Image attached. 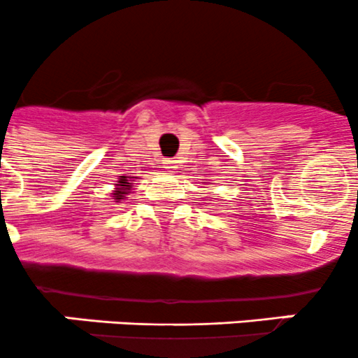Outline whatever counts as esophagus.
I'll return each mask as SVG.
<instances>
[{
  "label": "esophagus",
  "mask_w": 358,
  "mask_h": 358,
  "mask_svg": "<svg viewBox=\"0 0 358 358\" xmlns=\"http://www.w3.org/2000/svg\"><path fill=\"white\" fill-rule=\"evenodd\" d=\"M164 165L169 172H176V169H178V162H176L174 158H167V160H164Z\"/></svg>",
  "instance_id": "esophagus-1"
}]
</instances>
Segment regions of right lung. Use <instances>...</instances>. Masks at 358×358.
I'll return each instance as SVG.
<instances>
[{"label": "right lung", "instance_id": "add662e5", "mask_svg": "<svg viewBox=\"0 0 358 358\" xmlns=\"http://www.w3.org/2000/svg\"><path fill=\"white\" fill-rule=\"evenodd\" d=\"M127 180H129V178L122 176V179H120V187H116V191H115V193H113V196H115L116 201L125 200V194H129L130 182H127Z\"/></svg>", "mask_w": 358, "mask_h": 358}]
</instances>
